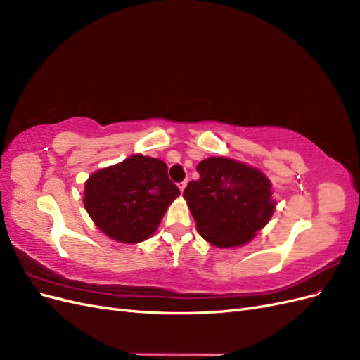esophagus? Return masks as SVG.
Instances as JSON below:
<instances>
[{
	"label": "esophagus",
	"mask_w": 360,
	"mask_h": 360,
	"mask_svg": "<svg viewBox=\"0 0 360 360\" xmlns=\"http://www.w3.org/2000/svg\"><path fill=\"white\" fill-rule=\"evenodd\" d=\"M186 184H188V180H183V181H180V183H179V189H180V192H183V191H184V188H186Z\"/></svg>",
	"instance_id": "esophagus-1"
}]
</instances>
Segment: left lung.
<instances>
[{
    "mask_svg": "<svg viewBox=\"0 0 360 360\" xmlns=\"http://www.w3.org/2000/svg\"><path fill=\"white\" fill-rule=\"evenodd\" d=\"M198 180L183 192L198 233L217 248L242 246L266 226L275 210L271 183L257 168L228 158L198 163Z\"/></svg>",
    "mask_w": 360,
    "mask_h": 360,
    "instance_id": "1",
    "label": "left lung"
}]
</instances>
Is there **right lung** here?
<instances>
[{
	"instance_id": "add662e5",
	"label": "right lung",
	"mask_w": 360,
	"mask_h": 360,
	"mask_svg": "<svg viewBox=\"0 0 360 360\" xmlns=\"http://www.w3.org/2000/svg\"><path fill=\"white\" fill-rule=\"evenodd\" d=\"M179 195L165 162L134 155L91 174L85 181L84 205L108 237L139 243L158 230L168 205Z\"/></svg>"
}]
</instances>
